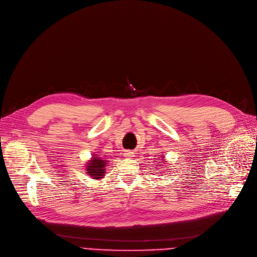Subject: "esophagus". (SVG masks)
Listing matches in <instances>:
<instances>
[{"label":"esophagus","instance_id":"34e87169","mask_svg":"<svg viewBox=\"0 0 257 257\" xmlns=\"http://www.w3.org/2000/svg\"><path fill=\"white\" fill-rule=\"evenodd\" d=\"M124 157H126V158L131 159V158H133V157H134V153H133V152H125Z\"/></svg>","mask_w":257,"mask_h":257}]
</instances>
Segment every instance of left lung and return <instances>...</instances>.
I'll return each instance as SVG.
<instances>
[{
	"label": "left lung",
	"instance_id": "obj_1",
	"mask_svg": "<svg viewBox=\"0 0 257 257\" xmlns=\"http://www.w3.org/2000/svg\"><path fill=\"white\" fill-rule=\"evenodd\" d=\"M160 157L162 158V159H161V160H162L161 162H163L165 166H166V165H168V164H167V162H166V160H165V156H160ZM158 159H159V158H158ZM158 162H159V161H158ZM159 164H160V162H159ZM161 165H163V164H161Z\"/></svg>",
	"mask_w": 257,
	"mask_h": 257
}]
</instances>
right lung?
<instances>
[{
	"instance_id": "add662e5",
	"label": "right lung",
	"mask_w": 257,
	"mask_h": 257,
	"mask_svg": "<svg viewBox=\"0 0 257 257\" xmlns=\"http://www.w3.org/2000/svg\"><path fill=\"white\" fill-rule=\"evenodd\" d=\"M107 165H108V160L104 159L100 156H97L96 154L92 155L91 159L88 160L85 169L86 173L91 176L92 179H101L104 176L105 171H107Z\"/></svg>"
}]
</instances>
